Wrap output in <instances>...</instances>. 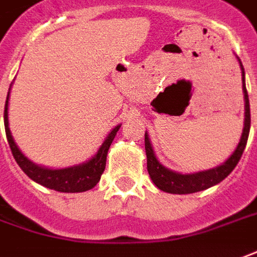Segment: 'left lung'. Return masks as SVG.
I'll return each mask as SVG.
<instances>
[{"label":"left lung","mask_w":257,"mask_h":257,"mask_svg":"<svg viewBox=\"0 0 257 257\" xmlns=\"http://www.w3.org/2000/svg\"><path fill=\"white\" fill-rule=\"evenodd\" d=\"M239 64L242 70V84H243L242 88H243V95H245V123H243V132H242L236 149L222 165L216 166L214 169L191 173V174H181V173L167 169L159 162L152 148L149 135L148 132H145V151H146V158H148V172H149L152 181L159 190L170 193V194H191V193L202 191L221 183L236 167L238 162L242 158V153L245 151L249 131H250V106H249V97H247L245 85V70L240 60H239Z\"/></svg>","instance_id":"8db88e82"}]
</instances>
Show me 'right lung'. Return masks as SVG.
<instances>
[{
	"label": "right lung",
	"mask_w": 257,
	"mask_h": 257,
	"mask_svg": "<svg viewBox=\"0 0 257 257\" xmlns=\"http://www.w3.org/2000/svg\"><path fill=\"white\" fill-rule=\"evenodd\" d=\"M8 98H10V92L7 95L4 111L5 134H7V139L10 143L14 159L17 160V163L24 170L26 176L29 179H32L33 181H36L38 184L45 186L50 190H55V191H60V193H83V191L95 187L99 179H101V174L104 173V169H105L108 149L114 141L116 132L121 128V123L116 125L108 134L105 141L99 146L98 152L90 160H87L85 163L66 167V169H48L45 166L33 163L32 160H29L22 152L19 151V148L12 138L10 123H8Z\"/></svg>",
	"instance_id": "1"
}]
</instances>
